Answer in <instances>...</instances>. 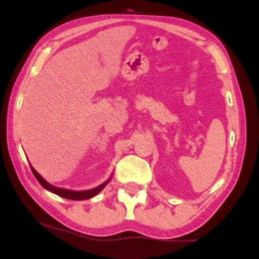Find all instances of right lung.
Wrapping results in <instances>:
<instances>
[{
  "instance_id": "1",
  "label": "right lung",
  "mask_w": 259,
  "mask_h": 259,
  "mask_svg": "<svg viewBox=\"0 0 259 259\" xmlns=\"http://www.w3.org/2000/svg\"><path fill=\"white\" fill-rule=\"evenodd\" d=\"M31 172H33V175L35 176V178L37 179V182L41 184L42 186L45 187V189H47L48 191H51V192L58 194L60 197H63V198H67V199H70V200H82V199H90V198L97 196V194L100 192V191L104 189V187L107 185L108 182H106L104 184H101L100 186L95 187L93 190H88V191H70V190H65V189H59V187H55L51 185V184H48L46 180L42 178V177L38 175V173L35 171V169L31 167Z\"/></svg>"
}]
</instances>
